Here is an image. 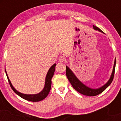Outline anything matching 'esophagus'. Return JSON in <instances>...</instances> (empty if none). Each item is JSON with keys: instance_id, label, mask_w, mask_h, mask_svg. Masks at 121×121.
Returning <instances> with one entry per match:
<instances>
[{"instance_id": "esophagus-1", "label": "esophagus", "mask_w": 121, "mask_h": 121, "mask_svg": "<svg viewBox=\"0 0 121 121\" xmlns=\"http://www.w3.org/2000/svg\"><path fill=\"white\" fill-rule=\"evenodd\" d=\"M65 60V58L64 56H61L59 57V61L60 62H63Z\"/></svg>"}]
</instances>
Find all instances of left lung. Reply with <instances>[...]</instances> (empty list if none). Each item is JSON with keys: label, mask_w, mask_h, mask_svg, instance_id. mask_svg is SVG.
Here are the masks:
<instances>
[{"label": "left lung", "mask_w": 121, "mask_h": 121, "mask_svg": "<svg viewBox=\"0 0 121 121\" xmlns=\"http://www.w3.org/2000/svg\"><path fill=\"white\" fill-rule=\"evenodd\" d=\"M93 28L94 30H98V31L104 33V32L102 31V30H101L99 28L97 27L96 26H93ZM116 64V60H115L113 70L109 81H108L105 85L103 86L100 87V88L99 89H91L89 88V87L86 86L85 85H84L82 83L79 81L78 78L75 76V75L73 74V72L70 70V69H69L68 66H66V75L69 82H70V83L72 85V86L73 87V88H74L76 91H78V93L83 94V95H87V96H95V95H98V94H101V93L103 92L107 87L111 84V83L112 82L114 78V76Z\"/></svg>", "instance_id": "1"}]
</instances>
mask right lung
I'll use <instances>...</instances> for the list:
<instances>
[{
  "label": "right lung",
  "instance_id": "right-lung-1",
  "mask_svg": "<svg viewBox=\"0 0 121 121\" xmlns=\"http://www.w3.org/2000/svg\"><path fill=\"white\" fill-rule=\"evenodd\" d=\"M56 64H55L52 65L51 67V68L48 70V73H47L46 78H45V86H44V89L41 92L39 93L36 94H24L23 93H21L19 92L16 91V89L13 87V86L12 85L10 81H9V78H8L7 74V72L5 71V73H6L7 77V79L8 82H9V85H10V86L12 88V89L13 90V91L16 94H17L19 96L22 97L23 99H26L28 101H32V102H39L43 99H44V98H45L47 97V95L49 94L50 90L51 88V84H52V78L53 76L54 73L55 71V66H56Z\"/></svg>",
  "mask_w": 121,
  "mask_h": 121
}]
</instances>
